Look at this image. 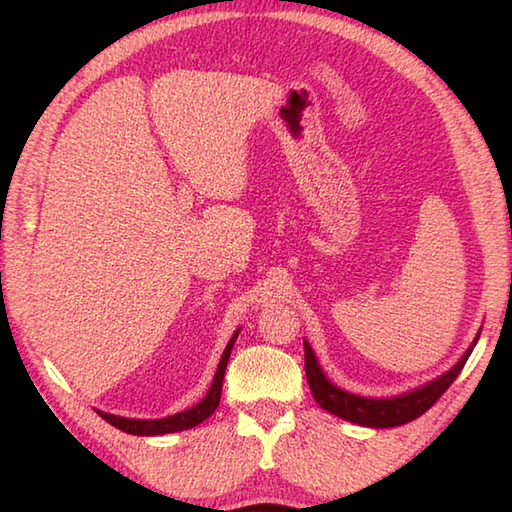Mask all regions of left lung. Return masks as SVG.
<instances>
[{"mask_svg": "<svg viewBox=\"0 0 512 512\" xmlns=\"http://www.w3.org/2000/svg\"><path fill=\"white\" fill-rule=\"evenodd\" d=\"M477 339H480V334L475 336L473 345L464 352V356L449 369L447 374H442L436 380H431V383L409 391V394L394 396V398H365L336 387L334 383H330L328 376L323 374V369L317 361V356H314L310 343L303 341L308 385L321 409L330 411L334 416H339L347 422L361 424V427H374V429L400 427V424H407L411 420L420 418L424 411L436 405L438 398L451 387L453 380L458 378L464 363L469 361Z\"/></svg>", "mask_w": 512, "mask_h": 512, "instance_id": "left-lung-1", "label": "left lung"}]
</instances>
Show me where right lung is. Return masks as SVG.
Listing matches in <instances>:
<instances>
[{"mask_svg": "<svg viewBox=\"0 0 512 512\" xmlns=\"http://www.w3.org/2000/svg\"><path fill=\"white\" fill-rule=\"evenodd\" d=\"M237 334H239V330H235L231 341H228V345H226V350L220 358V365H217V372L213 376L211 389L206 391V396L195 407H191L187 411H180V413H173V416H167V418H158V420L123 418V416H114V413H105V411H96V413H99L105 422H110L112 427L121 429L125 433H132V436H165V433H176V431L198 427V424L209 418L211 413L217 409V405H220L226 363H228V356H231V350L237 341Z\"/></svg>", "mask_w": 512, "mask_h": 512, "instance_id": "1", "label": "right lung"}]
</instances>
